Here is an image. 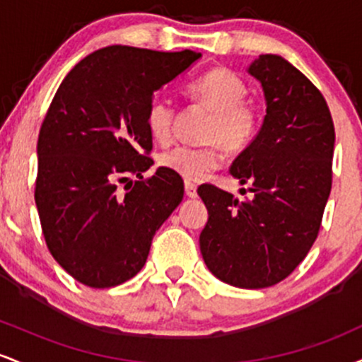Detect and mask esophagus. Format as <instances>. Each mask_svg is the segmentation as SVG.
<instances>
[{"instance_id":"obj_1","label":"esophagus","mask_w":362,"mask_h":362,"mask_svg":"<svg viewBox=\"0 0 362 362\" xmlns=\"http://www.w3.org/2000/svg\"><path fill=\"white\" fill-rule=\"evenodd\" d=\"M185 195L190 199L197 197V185L192 184V182L185 180Z\"/></svg>"}]
</instances>
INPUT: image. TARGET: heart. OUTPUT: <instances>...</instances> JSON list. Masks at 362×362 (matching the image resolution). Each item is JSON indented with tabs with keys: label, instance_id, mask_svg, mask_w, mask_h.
<instances>
[{
	"label": "heart",
	"instance_id": "heart-1",
	"mask_svg": "<svg viewBox=\"0 0 362 362\" xmlns=\"http://www.w3.org/2000/svg\"><path fill=\"white\" fill-rule=\"evenodd\" d=\"M189 97L211 110L204 131L206 146H177L160 155V165L168 172L185 178L187 182H201L211 172L221 167L223 149L231 151L247 148L255 138L260 126L259 110L245 102L243 81L230 69H213L197 78L187 88ZM173 110L168 98L155 97L146 110V127L153 139L165 144L172 139Z\"/></svg>",
	"mask_w": 362,
	"mask_h": 362
}]
</instances>
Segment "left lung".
<instances>
[{
  "label": "left lung",
  "mask_w": 362,
  "mask_h": 362,
  "mask_svg": "<svg viewBox=\"0 0 362 362\" xmlns=\"http://www.w3.org/2000/svg\"><path fill=\"white\" fill-rule=\"evenodd\" d=\"M247 71L260 83L267 109L230 173L248 184L252 199L199 187L209 213L199 245L219 281L262 289L286 279L317 240L330 195L335 131L323 95L284 57L262 54Z\"/></svg>",
  "instance_id": "1"
}]
</instances>
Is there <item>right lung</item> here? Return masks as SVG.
Wrapping results in <instances>:
<instances>
[{
	"instance_id": "add662e5",
	"label": "right lung",
	"mask_w": 362,
	"mask_h": 362,
	"mask_svg": "<svg viewBox=\"0 0 362 362\" xmlns=\"http://www.w3.org/2000/svg\"><path fill=\"white\" fill-rule=\"evenodd\" d=\"M201 52L109 45L78 62L54 95L37 143L35 204L49 252L90 288H114L146 264L153 236L184 199V182L146 156L155 91ZM129 175L141 178L120 193Z\"/></svg>"
}]
</instances>
